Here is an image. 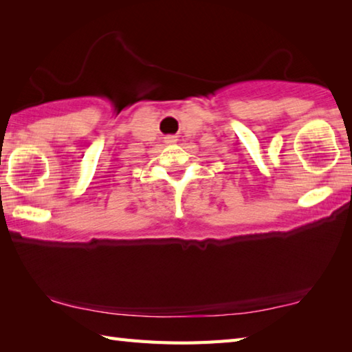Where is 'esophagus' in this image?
Segmentation results:
<instances>
[{"label":"esophagus","instance_id":"1","mask_svg":"<svg viewBox=\"0 0 352 352\" xmlns=\"http://www.w3.org/2000/svg\"><path fill=\"white\" fill-rule=\"evenodd\" d=\"M178 139H177V136H166L164 138V142H166L168 145H172V144H175Z\"/></svg>","mask_w":352,"mask_h":352}]
</instances>
